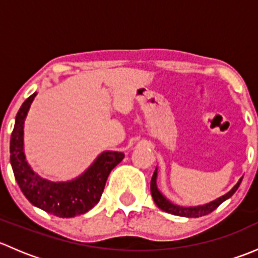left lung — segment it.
Here are the masks:
<instances>
[{"mask_svg": "<svg viewBox=\"0 0 258 258\" xmlns=\"http://www.w3.org/2000/svg\"><path fill=\"white\" fill-rule=\"evenodd\" d=\"M157 175H158V170H157V167H156L155 172H153V175H152V178H151V194H152V199H153V201H155V204L158 206V209H161L167 213H171V215L181 216V217H188V218L201 217V216L209 215V213L212 212V211H215L221 204H222V202H225L226 200L230 199V197L232 196L236 191H237V188L240 187V184L242 182V178H243V177H241L240 179H238L237 183H236L235 186H233L232 188L227 192V194H225L223 196L218 197V199H216L215 201H211L206 205H200V206L183 207V206H178V205H176V204H172V202H171L167 197L163 196L162 192L158 189Z\"/></svg>", "mask_w": 258, "mask_h": 258, "instance_id": "8db88e82", "label": "left lung"}]
</instances>
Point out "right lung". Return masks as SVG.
<instances>
[{"label":"right lung","instance_id":"1","mask_svg":"<svg viewBox=\"0 0 258 258\" xmlns=\"http://www.w3.org/2000/svg\"><path fill=\"white\" fill-rule=\"evenodd\" d=\"M37 92L32 93L16 114L10 142V161L21 191L38 209L62 218L75 217L90 211L100 201L111 171L123 160L117 151H103L79 177L53 182L36 173L26 160L23 148V127L28 110Z\"/></svg>","mask_w":258,"mask_h":258}]
</instances>
